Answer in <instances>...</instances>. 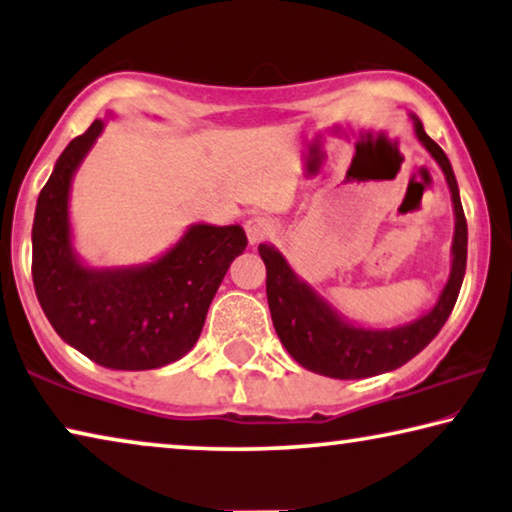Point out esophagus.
I'll return each mask as SVG.
<instances>
[{"label":"esophagus","instance_id":"obj_1","mask_svg":"<svg viewBox=\"0 0 512 512\" xmlns=\"http://www.w3.org/2000/svg\"><path fill=\"white\" fill-rule=\"evenodd\" d=\"M245 231H247L249 245L254 247V245H258V242L270 238V235L274 233V226H272L270 219H265V217H251V219H247Z\"/></svg>","mask_w":512,"mask_h":512}]
</instances>
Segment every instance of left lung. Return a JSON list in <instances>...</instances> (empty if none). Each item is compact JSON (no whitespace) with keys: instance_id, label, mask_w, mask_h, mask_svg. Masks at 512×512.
<instances>
[{"instance_id":"left-lung-1","label":"left lung","mask_w":512,"mask_h":512,"mask_svg":"<svg viewBox=\"0 0 512 512\" xmlns=\"http://www.w3.org/2000/svg\"><path fill=\"white\" fill-rule=\"evenodd\" d=\"M414 135L444 171L451 190L455 231L451 245V272L435 306L405 325L380 329L357 325L338 313L311 283L290 267L274 245H258L267 270V304L279 341L297 364L334 380H361L396 371L426 348L451 316L467 267V219L460 203L458 180L446 153L432 141L419 116L410 114Z\"/></svg>"}]
</instances>
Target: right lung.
Here are the masks:
<instances>
[{
	"label": "right lung",
	"instance_id": "add662e5",
	"mask_svg": "<svg viewBox=\"0 0 512 512\" xmlns=\"http://www.w3.org/2000/svg\"><path fill=\"white\" fill-rule=\"evenodd\" d=\"M102 130L105 119H98L70 141L38 194L31 277L43 313L70 348L114 371H151L174 364L199 341L212 297L247 235L240 224L199 222L148 263H86L73 245L70 187Z\"/></svg>",
	"mask_w": 512,
	"mask_h": 512
}]
</instances>
